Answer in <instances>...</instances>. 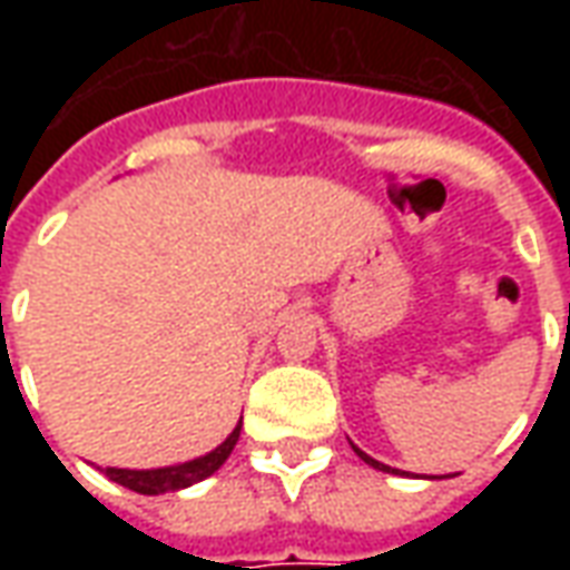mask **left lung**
<instances>
[{"label": "left lung", "instance_id": "1", "mask_svg": "<svg viewBox=\"0 0 570 570\" xmlns=\"http://www.w3.org/2000/svg\"><path fill=\"white\" fill-rule=\"evenodd\" d=\"M351 445H354V442H351ZM354 452H357L360 458H363V461H366V464H370V466H375V470H382V473H396L394 466L382 464V461H375V458H370V454H366V452H360L357 445H354Z\"/></svg>", "mask_w": 570, "mask_h": 570}]
</instances>
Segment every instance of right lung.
I'll return each mask as SVG.
<instances>
[{"label": "right lung", "instance_id": "obj_1", "mask_svg": "<svg viewBox=\"0 0 570 570\" xmlns=\"http://www.w3.org/2000/svg\"><path fill=\"white\" fill-rule=\"evenodd\" d=\"M237 436H240V421L235 424V430L225 436L213 452L200 454V458H191V461H183V464L174 466H155V470H121V466H106V476L125 485V489L137 491V494H164V491H179L195 485L200 479L213 476L219 466L228 461V454L235 449Z\"/></svg>", "mask_w": 570, "mask_h": 570}]
</instances>
